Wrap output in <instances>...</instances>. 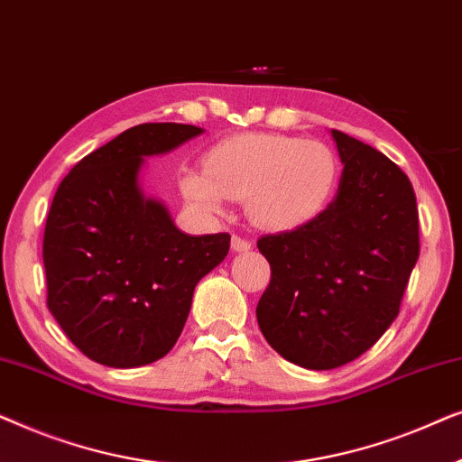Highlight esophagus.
Listing matches in <instances>:
<instances>
[{
  "label": "esophagus",
  "instance_id": "1",
  "mask_svg": "<svg viewBox=\"0 0 462 462\" xmlns=\"http://www.w3.org/2000/svg\"><path fill=\"white\" fill-rule=\"evenodd\" d=\"M231 248L236 252H248L252 248V242H250V239L242 237V236H233L231 237Z\"/></svg>",
  "mask_w": 462,
  "mask_h": 462
}]
</instances>
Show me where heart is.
Segmentation results:
<instances>
[{
  "label": "heart",
  "mask_w": 462,
  "mask_h": 462,
  "mask_svg": "<svg viewBox=\"0 0 462 462\" xmlns=\"http://www.w3.org/2000/svg\"><path fill=\"white\" fill-rule=\"evenodd\" d=\"M340 162L330 144L288 134H239L208 151L204 172L187 170L180 189L218 212L225 198L245 199L250 220L269 231L309 223L330 204Z\"/></svg>",
  "instance_id": "1"
}]
</instances>
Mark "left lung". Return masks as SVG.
Listing matches in <instances>:
<instances>
[{
  "label": "left lung",
  "instance_id": "8db88e82",
  "mask_svg": "<svg viewBox=\"0 0 462 462\" xmlns=\"http://www.w3.org/2000/svg\"><path fill=\"white\" fill-rule=\"evenodd\" d=\"M337 198L309 223L263 236L271 282L256 307L267 343L309 370L362 356L400 313L419 261V210L408 176L345 132Z\"/></svg>",
  "mask_w": 462,
  "mask_h": 462
}]
</instances>
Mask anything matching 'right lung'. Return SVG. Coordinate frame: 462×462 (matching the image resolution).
I'll return each mask as SVG.
<instances>
[{"instance_id":"right-lung-1","label":"right lung","mask_w":462,"mask_h":462,"mask_svg":"<svg viewBox=\"0 0 462 462\" xmlns=\"http://www.w3.org/2000/svg\"><path fill=\"white\" fill-rule=\"evenodd\" d=\"M201 128L141 124L73 166L43 231L48 309L97 364L136 368L179 340L193 290L229 252V233L193 237L138 187L143 157L168 153Z\"/></svg>"}]
</instances>
